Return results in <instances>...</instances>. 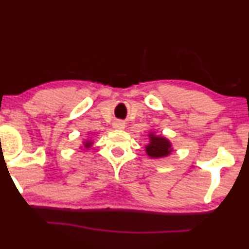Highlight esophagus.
<instances>
[{"label": "esophagus", "instance_id": "1", "mask_svg": "<svg viewBox=\"0 0 249 249\" xmlns=\"http://www.w3.org/2000/svg\"><path fill=\"white\" fill-rule=\"evenodd\" d=\"M112 127L116 128V130H122V128L125 127V123L122 121H116V122H113Z\"/></svg>", "mask_w": 249, "mask_h": 249}]
</instances>
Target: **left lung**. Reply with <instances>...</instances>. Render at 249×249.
I'll return each instance as SVG.
<instances>
[{"instance_id": "1", "label": "left lung", "mask_w": 249, "mask_h": 249, "mask_svg": "<svg viewBox=\"0 0 249 249\" xmlns=\"http://www.w3.org/2000/svg\"><path fill=\"white\" fill-rule=\"evenodd\" d=\"M149 142L145 146L146 154L152 159H160L168 157L173 152V145L163 136H157L153 132H149L148 134Z\"/></svg>"}]
</instances>
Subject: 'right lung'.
Instances as JSON below:
<instances>
[{"instance_id":"right-lung-1","label":"right lung","mask_w":249,"mask_h":249,"mask_svg":"<svg viewBox=\"0 0 249 249\" xmlns=\"http://www.w3.org/2000/svg\"><path fill=\"white\" fill-rule=\"evenodd\" d=\"M92 143H94V142H92V140H85V142H82V146H81V148H82V147H85V148H90L91 147V146H92Z\"/></svg>"}]
</instances>
